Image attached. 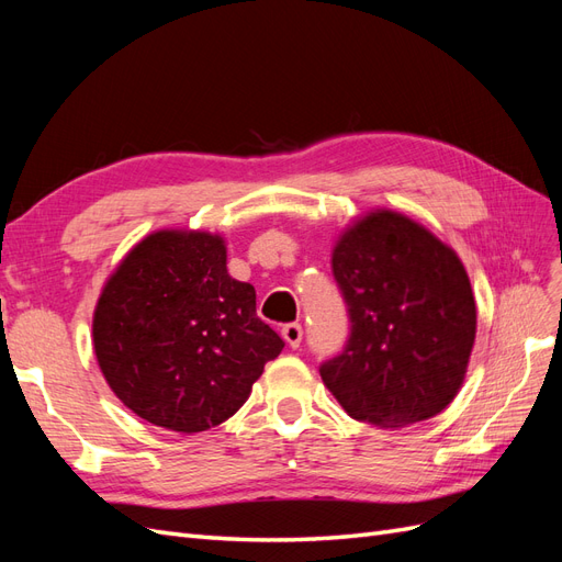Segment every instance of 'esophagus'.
Returning a JSON list of instances; mask_svg holds the SVG:
<instances>
[{
    "instance_id": "1",
    "label": "esophagus",
    "mask_w": 562,
    "mask_h": 562,
    "mask_svg": "<svg viewBox=\"0 0 562 562\" xmlns=\"http://www.w3.org/2000/svg\"><path fill=\"white\" fill-rule=\"evenodd\" d=\"M281 335L288 342V347L297 349L300 342H302V326H300V323H285V326L281 328Z\"/></svg>"
}]
</instances>
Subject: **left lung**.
I'll use <instances>...</instances> for the list:
<instances>
[{
	"instance_id": "1",
	"label": "left lung",
	"mask_w": 562,
	"mask_h": 562,
	"mask_svg": "<svg viewBox=\"0 0 562 562\" xmlns=\"http://www.w3.org/2000/svg\"><path fill=\"white\" fill-rule=\"evenodd\" d=\"M333 277L349 337L318 372L339 405L391 429L448 407L475 339V300L457 252L411 217L375 211L339 236Z\"/></svg>"
}]
</instances>
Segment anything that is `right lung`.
<instances>
[{
  "instance_id": "add662e5",
  "label": "right lung",
  "mask_w": 562,
  "mask_h": 562,
  "mask_svg": "<svg viewBox=\"0 0 562 562\" xmlns=\"http://www.w3.org/2000/svg\"><path fill=\"white\" fill-rule=\"evenodd\" d=\"M283 345L255 314V288L227 274L225 241L209 232L145 236L93 314L95 359L116 398L180 434L229 419Z\"/></svg>"
}]
</instances>
